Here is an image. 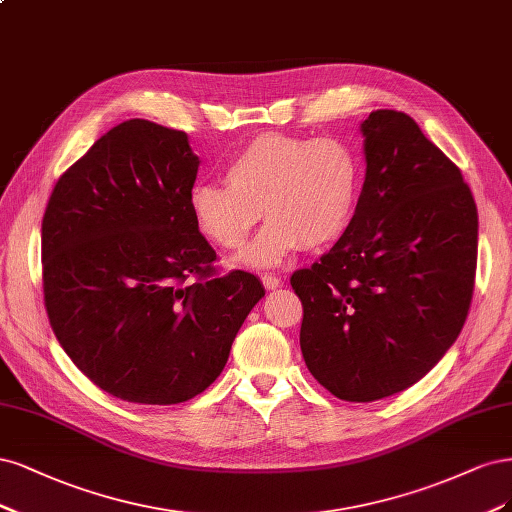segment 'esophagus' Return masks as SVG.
Wrapping results in <instances>:
<instances>
[{"instance_id":"esophagus-1","label":"esophagus","mask_w":512,"mask_h":512,"mask_svg":"<svg viewBox=\"0 0 512 512\" xmlns=\"http://www.w3.org/2000/svg\"><path fill=\"white\" fill-rule=\"evenodd\" d=\"M261 283H263V287H266V289H278L280 285H283V280H280L274 274H263L261 276Z\"/></svg>"}]
</instances>
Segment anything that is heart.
Wrapping results in <instances>:
<instances>
[{
  "instance_id": "heart-1",
  "label": "heart",
  "mask_w": 512,
  "mask_h": 512,
  "mask_svg": "<svg viewBox=\"0 0 512 512\" xmlns=\"http://www.w3.org/2000/svg\"><path fill=\"white\" fill-rule=\"evenodd\" d=\"M225 180L191 189L197 232L219 249L236 251L263 210L270 221L240 261L268 268L346 232L359 197L361 161L340 138L261 134L227 159Z\"/></svg>"
}]
</instances>
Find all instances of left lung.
Instances as JSON below:
<instances>
[{
    "label": "left lung",
    "mask_w": 512,
    "mask_h": 512,
    "mask_svg": "<svg viewBox=\"0 0 512 512\" xmlns=\"http://www.w3.org/2000/svg\"><path fill=\"white\" fill-rule=\"evenodd\" d=\"M366 180L351 225L293 272L302 355L336 398L374 402L415 385L466 323L478 214L459 168L398 110L361 123Z\"/></svg>",
    "instance_id": "left-lung-1"
}]
</instances>
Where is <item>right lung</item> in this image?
<instances>
[{
    "label": "right lung",
    "mask_w": 512,
    "mask_h": 512,
    "mask_svg": "<svg viewBox=\"0 0 512 512\" xmlns=\"http://www.w3.org/2000/svg\"><path fill=\"white\" fill-rule=\"evenodd\" d=\"M197 166L185 131L131 119L63 172L44 212L48 321L78 370L125 402L210 387L266 295L251 272L214 270L189 208Z\"/></svg>",
    "instance_id": "right-lung-1"
}]
</instances>
